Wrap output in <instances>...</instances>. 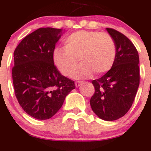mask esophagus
Returning a JSON list of instances; mask_svg holds the SVG:
<instances>
[{
	"mask_svg": "<svg viewBox=\"0 0 151 151\" xmlns=\"http://www.w3.org/2000/svg\"><path fill=\"white\" fill-rule=\"evenodd\" d=\"M83 81H77L75 82V86H77V87H78V86H79L81 85V84H82Z\"/></svg>",
	"mask_w": 151,
	"mask_h": 151,
	"instance_id": "34e87169",
	"label": "esophagus"
}]
</instances>
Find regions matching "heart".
Masks as SVG:
<instances>
[{
  "instance_id": "1",
  "label": "heart",
  "mask_w": 151,
  "mask_h": 151,
  "mask_svg": "<svg viewBox=\"0 0 151 151\" xmlns=\"http://www.w3.org/2000/svg\"><path fill=\"white\" fill-rule=\"evenodd\" d=\"M65 47L53 52L55 65L62 74L70 76L80 58L83 64L72 74L77 79L101 75L111 70L116 58V45L110 35L98 31L81 30L68 36Z\"/></svg>"
}]
</instances>
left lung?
Wrapping results in <instances>:
<instances>
[{
	"label": "left lung",
	"instance_id": "1",
	"mask_svg": "<svg viewBox=\"0 0 151 151\" xmlns=\"http://www.w3.org/2000/svg\"><path fill=\"white\" fill-rule=\"evenodd\" d=\"M116 45V58L110 70L92 80L95 91L90 99L100 119L114 121L124 116L132 106L140 83L139 56L136 47L124 34L106 28Z\"/></svg>",
	"mask_w": 151,
	"mask_h": 151
}]
</instances>
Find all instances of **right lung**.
Masks as SVG:
<instances>
[{
	"label": "right lung",
	"instance_id": "1",
	"mask_svg": "<svg viewBox=\"0 0 151 151\" xmlns=\"http://www.w3.org/2000/svg\"><path fill=\"white\" fill-rule=\"evenodd\" d=\"M62 29L42 27L27 35L14 51L12 69L15 95L30 116L45 120L61 108L74 81L62 75L54 64L53 52Z\"/></svg>",
	"mask_w": 151,
	"mask_h": 151
}]
</instances>
